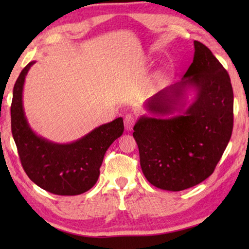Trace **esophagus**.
<instances>
[{
    "instance_id": "esophagus-1",
    "label": "esophagus",
    "mask_w": 249,
    "mask_h": 249,
    "mask_svg": "<svg viewBox=\"0 0 249 249\" xmlns=\"http://www.w3.org/2000/svg\"><path fill=\"white\" fill-rule=\"evenodd\" d=\"M135 124V117L133 114H126L124 117V125H125V129L126 130H132L133 126Z\"/></svg>"
}]
</instances>
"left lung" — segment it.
Masks as SVG:
<instances>
[{
	"label": "left lung",
	"mask_w": 249,
	"mask_h": 249,
	"mask_svg": "<svg viewBox=\"0 0 249 249\" xmlns=\"http://www.w3.org/2000/svg\"><path fill=\"white\" fill-rule=\"evenodd\" d=\"M189 88L196 96L182 114L142 116L134 126L142 174L162 190H185L209 178L231 136L234 95L230 75L197 40L193 62L182 80L159 91L146 107L157 115L182 111Z\"/></svg>",
	"instance_id": "obj_1"
}]
</instances>
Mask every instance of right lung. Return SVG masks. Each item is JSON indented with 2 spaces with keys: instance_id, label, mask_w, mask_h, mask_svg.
Segmentation results:
<instances>
[{
  "instance_id": "1",
  "label": "right lung",
  "mask_w": 249,
  "mask_h": 249,
  "mask_svg": "<svg viewBox=\"0 0 249 249\" xmlns=\"http://www.w3.org/2000/svg\"><path fill=\"white\" fill-rule=\"evenodd\" d=\"M32 61L19 73L13 89L11 127L23 169L44 190L58 196H77L96 183L104 155L124 132L119 117L94 128L70 144H56L37 136L29 127L23 108V87Z\"/></svg>"
}]
</instances>
